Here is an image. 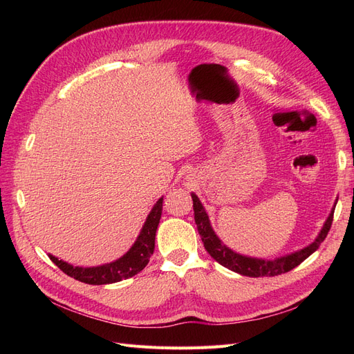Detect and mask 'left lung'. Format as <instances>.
<instances>
[{
    "label": "left lung",
    "mask_w": 354,
    "mask_h": 354,
    "mask_svg": "<svg viewBox=\"0 0 354 354\" xmlns=\"http://www.w3.org/2000/svg\"><path fill=\"white\" fill-rule=\"evenodd\" d=\"M192 201H194V211H195V223L198 226V232L202 238L203 246L208 251V254L212 257L214 260L220 263L221 266L226 267V269L236 272L242 276H250V277H263V276H277L286 273L289 270L295 269L298 264H301L307 257L312 255L317 248L319 245L322 243L326 238V234L330 229L332 218H334V209L337 205V201L334 203V208H332L330 214L328 216L322 230L319 232L317 238L304 248L298 250L295 252L286 254L282 257H277V259L269 260V259H257V257H248V255H242L239 252H234L230 250L229 246L224 245L221 239L217 236L216 232L211 227L209 217L203 208L202 202L199 198L192 194Z\"/></svg>",
    "instance_id": "8db88e82"
}]
</instances>
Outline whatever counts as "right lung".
<instances>
[{
  "label": "right lung",
  "mask_w": 354,
  "mask_h": 354,
  "mask_svg": "<svg viewBox=\"0 0 354 354\" xmlns=\"http://www.w3.org/2000/svg\"><path fill=\"white\" fill-rule=\"evenodd\" d=\"M162 202L164 196L156 201L152 211L149 212V216L143 224L140 234H138L131 248L128 250L121 259L95 267L72 266L66 261L59 260L57 257L48 254L50 260L55 263L63 273H66L68 276L73 277V279L88 285H108L120 282L122 279H128V277L142 272L147 266L151 255L153 254L156 229L160 220V214H162Z\"/></svg>",
  "instance_id": "1"
}]
</instances>
